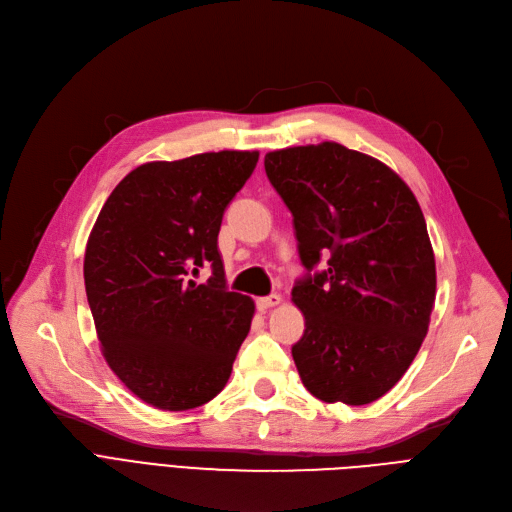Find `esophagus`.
<instances>
[{"label": "esophagus", "instance_id": "obj_1", "mask_svg": "<svg viewBox=\"0 0 512 512\" xmlns=\"http://www.w3.org/2000/svg\"><path fill=\"white\" fill-rule=\"evenodd\" d=\"M282 303V297L280 294H270V297H261V299H257V307H259V311H267L270 307H276V305H280Z\"/></svg>", "mask_w": 512, "mask_h": 512}]
</instances>
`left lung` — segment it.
<instances>
[{
  "label": "left lung",
  "instance_id": "obj_1",
  "mask_svg": "<svg viewBox=\"0 0 512 512\" xmlns=\"http://www.w3.org/2000/svg\"><path fill=\"white\" fill-rule=\"evenodd\" d=\"M292 213L307 276L292 288L305 334L292 359L324 402L361 407L405 375L436 301V259L421 207L380 159L326 141L265 155ZM321 258L324 271L312 270Z\"/></svg>",
  "mask_w": 512,
  "mask_h": 512
}]
</instances>
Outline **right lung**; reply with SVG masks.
<instances>
[{
	"instance_id": "obj_1",
	"label": "right lung",
	"mask_w": 512,
	"mask_h": 512,
	"mask_svg": "<svg viewBox=\"0 0 512 512\" xmlns=\"http://www.w3.org/2000/svg\"><path fill=\"white\" fill-rule=\"evenodd\" d=\"M259 151L199 153L134 168L103 203L85 251L101 353L147 405L188 411L218 396L255 305L226 288L218 234ZM212 265L205 285L190 280Z\"/></svg>"
}]
</instances>
